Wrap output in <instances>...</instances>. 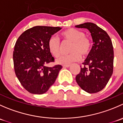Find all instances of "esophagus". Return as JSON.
Segmentation results:
<instances>
[{
	"instance_id": "obj_1",
	"label": "esophagus",
	"mask_w": 123,
	"mask_h": 123,
	"mask_svg": "<svg viewBox=\"0 0 123 123\" xmlns=\"http://www.w3.org/2000/svg\"><path fill=\"white\" fill-rule=\"evenodd\" d=\"M70 67V65H63V67L64 68H68Z\"/></svg>"
}]
</instances>
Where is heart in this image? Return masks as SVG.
Returning a JSON list of instances; mask_svg holds the SVG:
<instances>
[{"label": "heart", "mask_w": 123, "mask_h": 123, "mask_svg": "<svg viewBox=\"0 0 123 123\" xmlns=\"http://www.w3.org/2000/svg\"><path fill=\"white\" fill-rule=\"evenodd\" d=\"M65 42L72 43L69 49L71 54L64 55L57 60V63L62 65H68L81 59V55L86 56L89 54L92 47L90 40L85 36V33L82 31L74 28H69L62 33ZM48 49L50 54L55 58H58L61 53V44L56 37L52 36L48 41Z\"/></svg>", "instance_id": "obj_1"}]
</instances>
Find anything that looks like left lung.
I'll use <instances>...</instances> for the list:
<instances>
[{
	"mask_svg": "<svg viewBox=\"0 0 123 123\" xmlns=\"http://www.w3.org/2000/svg\"><path fill=\"white\" fill-rule=\"evenodd\" d=\"M77 28H86L91 33L93 43L84 67L75 77L79 86L89 93L102 90L113 73L114 50L108 34L95 24L86 23L75 25Z\"/></svg>",
	"mask_w": 123,
	"mask_h": 123,
	"instance_id": "left-lung-1",
	"label": "left lung"
}]
</instances>
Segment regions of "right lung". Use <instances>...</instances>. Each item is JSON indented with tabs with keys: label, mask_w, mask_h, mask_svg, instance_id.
Instances as JSON below:
<instances>
[{
	"label": "right lung",
	"mask_w": 123,
	"mask_h": 123,
	"mask_svg": "<svg viewBox=\"0 0 123 123\" xmlns=\"http://www.w3.org/2000/svg\"><path fill=\"white\" fill-rule=\"evenodd\" d=\"M61 28L35 26L25 31L16 42L13 53L15 73L21 85L31 93L46 92L62 68L60 65L46 66L54 61L48 49V41Z\"/></svg>",
	"instance_id": "add662e5"
}]
</instances>
